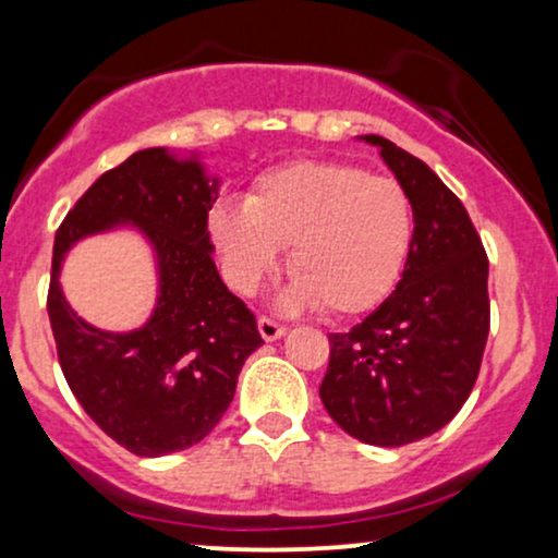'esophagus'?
Segmentation results:
<instances>
[{"mask_svg":"<svg viewBox=\"0 0 558 558\" xmlns=\"http://www.w3.org/2000/svg\"><path fill=\"white\" fill-rule=\"evenodd\" d=\"M257 328H259V336L265 338V341H278V338L286 336L283 325H278V323H275V319H270V317H259Z\"/></svg>","mask_w":558,"mask_h":558,"instance_id":"1","label":"esophagus"}]
</instances>
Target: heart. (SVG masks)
Returning <instances> with one entry per match:
<instances>
[{"mask_svg": "<svg viewBox=\"0 0 558 558\" xmlns=\"http://www.w3.org/2000/svg\"><path fill=\"white\" fill-rule=\"evenodd\" d=\"M209 233L233 291L254 296L291 248L286 310L323 304L336 317L375 310L399 283L414 235L409 194L393 178L343 162L267 170L246 204L220 202Z\"/></svg>", "mask_w": 558, "mask_h": 558, "instance_id": "heart-1", "label": "heart"}]
</instances>
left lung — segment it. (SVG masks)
<instances>
[{
	"mask_svg": "<svg viewBox=\"0 0 558 558\" xmlns=\"http://www.w3.org/2000/svg\"><path fill=\"white\" fill-rule=\"evenodd\" d=\"M380 149L409 194L414 235L396 291L349 332H330L319 399L369 446H407L448 425L475 386L490 330L488 257L464 204L393 141Z\"/></svg>",
	"mask_w": 558,
	"mask_h": 558,
	"instance_id": "8db88e82",
	"label": "left lung"
}]
</instances>
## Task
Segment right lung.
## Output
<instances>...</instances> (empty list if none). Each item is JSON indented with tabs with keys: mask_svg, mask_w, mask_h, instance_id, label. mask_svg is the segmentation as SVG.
<instances>
[{
	"mask_svg": "<svg viewBox=\"0 0 558 558\" xmlns=\"http://www.w3.org/2000/svg\"><path fill=\"white\" fill-rule=\"evenodd\" d=\"M220 178L198 155L141 149L107 170L54 235L49 323L65 380L86 414L136 457H165L215 430L257 351V319L217 272L207 217ZM133 227L156 254L158 304L136 331L112 333L74 315L61 262L88 234Z\"/></svg>",
	"mask_w": 558,
	"mask_h": 558,
	"instance_id": "obj_1",
	"label": "right lung"
}]
</instances>
